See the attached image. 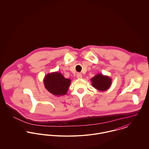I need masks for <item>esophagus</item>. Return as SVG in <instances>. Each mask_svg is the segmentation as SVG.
Segmentation results:
<instances>
[{
    "mask_svg": "<svg viewBox=\"0 0 149 149\" xmlns=\"http://www.w3.org/2000/svg\"><path fill=\"white\" fill-rule=\"evenodd\" d=\"M76 77H77L78 79H81L83 76H82V74H81V73H77V74H76Z\"/></svg>",
    "mask_w": 149,
    "mask_h": 149,
    "instance_id": "1",
    "label": "esophagus"
}]
</instances>
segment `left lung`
I'll return each instance as SVG.
<instances>
[{
    "mask_svg": "<svg viewBox=\"0 0 149 149\" xmlns=\"http://www.w3.org/2000/svg\"><path fill=\"white\" fill-rule=\"evenodd\" d=\"M91 80L92 85L95 88L100 91H106L109 89L112 82V80L110 77L107 76H104L101 73L95 76Z\"/></svg>",
    "mask_w": 149,
    "mask_h": 149,
    "instance_id": "obj_1",
    "label": "left lung"
}]
</instances>
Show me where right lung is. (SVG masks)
Instances as JSON below:
<instances>
[{
    "instance_id": "add662e5",
    "label": "right lung",
    "mask_w": 149,
    "mask_h": 149,
    "mask_svg": "<svg viewBox=\"0 0 149 149\" xmlns=\"http://www.w3.org/2000/svg\"><path fill=\"white\" fill-rule=\"evenodd\" d=\"M70 80L66 79L57 72L49 73L45 76L43 83L45 88L55 96H63L66 94Z\"/></svg>"
}]
</instances>
